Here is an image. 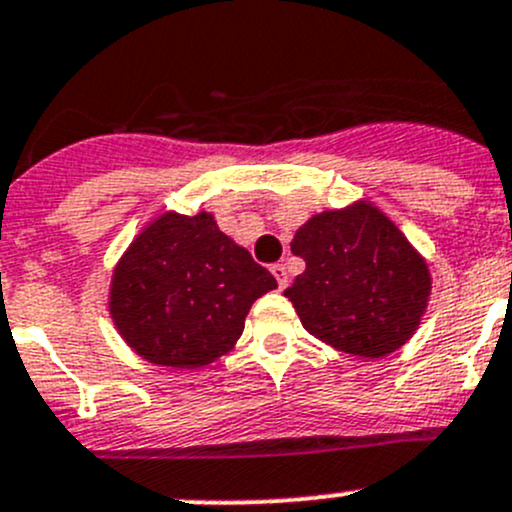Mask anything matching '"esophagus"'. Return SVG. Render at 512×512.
<instances>
[{
    "instance_id": "1",
    "label": "esophagus",
    "mask_w": 512,
    "mask_h": 512,
    "mask_svg": "<svg viewBox=\"0 0 512 512\" xmlns=\"http://www.w3.org/2000/svg\"><path fill=\"white\" fill-rule=\"evenodd\" d=\"M272 275H275V280H277V285H280V289L287 287L289 277H287V267L285 265H280V262H277V265H272Z\"/></svg>"
}]
</instances>
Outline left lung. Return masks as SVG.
<instances>
[{"label":"left lung","instance_id":"left-lung-1","mask_svg":"<svg viewBox=\"0 0 512 512\" xmlns=\"http://www.w3.org/2000/svg\"><path fill=\"white\" fill-rule=\"evenodd\" d=\"M292 252L307 270L285 297L309 334L339 352L379 359L416 332L431 294L428 267L374 205L314 215L294 235Z\"/></svg>","mask_w":512,"mask_h":512}]
</instances>
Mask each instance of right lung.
Wrapping results in <instances>:
<instances>
[{
    "label": "right lung",
    "mask_w": 512,
    "mask_h": 512,
    "mask_svg": "<svg viewBox=\"0 0 512 512\" xmlns=\"http://www.w3.org/2000/svg\"><path fill=\"white\" fill-rule=\"evenodd\" d=\"M277 280L213 215L165 213L133 240L113 270L111 317L128 347L173 369L227 354L252 302Z\"/></svg>",
    "instance_id": "1"
}]
</instances>
